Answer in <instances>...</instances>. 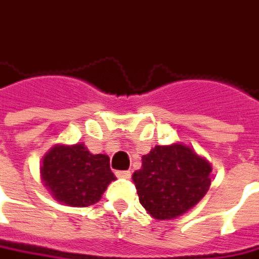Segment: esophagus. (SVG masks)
<instances>
[{
  "instance_id": "1",
  "label": "esophagus",
  "mask_w": 259,
  "mask_h": 259,
  "mask_svg": "<svg viewBox=\"0 0 259 259\" xmlns=\"http://www.w3.org/2000/svg\"><path fill=\"white\" fill-rule=\"evenodd\" d=\"M116 177H118V178H130L132 172L130 171H116Z\"/></svg>"
}]
</instances>
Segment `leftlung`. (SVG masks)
Masks as SVG:
<instances>
[{
  "mask_svg": "<svg viewBox=\"0 0 259 259\" xmlns=\"http://www.w3.org/2000/svg\"><path fill=\"white\" fill-rule=\"evenodd\" d=\"M211 163L184 143L156 145L133 174L139 201L156 220L186 214L206 196Z\"/></svg>",
  "mask_w": 259,
  "mask_h": 259,
  "instance_id": "1",
  "label": "left lung"
}]
</instances>
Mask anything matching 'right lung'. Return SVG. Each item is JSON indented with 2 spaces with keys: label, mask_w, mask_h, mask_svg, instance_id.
Returning a JSON list of instances; mask_svg holds the SVG:
<instances>
[{
  "label": "right lung",
  "mask_w": 259,
  "mask_h": 259,
  "mask_svg": "<svg viewBox=\"0 0 259 259\" xmlns=\"http://www.w3.org/2000/svg\"><path fill=\"white\" fill-rule=\"evenodd\" d=\"M40 178L56 201L71 207L96 204L116 180L107 155H94L84 143L51 148L41 159Z\"/></svg>",
  "instance_id": "right-lung-1"
}]
</instances>
